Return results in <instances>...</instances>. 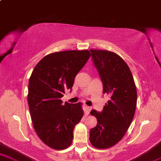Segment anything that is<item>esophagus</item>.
<instances>
[{"label": "esophagus", "instance_id": "obj_1", "mask_svg": "<svg viewBox=\"0 0 161 161\" xmlns=\"http://www.w3.org/2000/svg\"><path fill=\"white\" fill-rule=\"evenodd\" d=\"M91 107L87 106V105L85 106V112H86L87 114H88L90 113V112H91Z\"/></svg>", "mask_w": 161, "mask_h": 161}]
</instances>
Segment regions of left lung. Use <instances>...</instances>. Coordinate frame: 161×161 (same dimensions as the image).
I'll list each match as a JSON object with an SVG mask.
<instances>
[{
    "instance_id": "1",
    "label": "left lung",
    "mask_w": 161,
    "mask_h": 161,
    "mask_svg": "<svg viewBox=\"0 0 161 161\" xmlns=\"http://www.w3.org/2000/svg\"><path fill=\"white\" fill-rule=\"evenodd\" d=\"M91 52L103 84V93L110 97L101 113L91 112L97 124L90 131V142L96 148H109L122 139L133 120L136 87L130 69L119 55L108 50Z\"/></svg>"
}]
</instances>
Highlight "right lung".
Returning a JSON list of instances; mask_svg holds the SVG:
<instances>
[{"mask_svg": "<svg viewBox=\"0 0 161 161\" xmlns=\"http://www.w3.org/2000/svg\"><path fill=\"white\" fill-rule=\"evenodd\" d=\"M91 56L88 50H70L45 56L36 65L28 86L27 101L34 129L42 142L64 150L73 142V129L83 116L82 103L62 104L77 73Z\"/></svg>", "mask_w": 161, "mask_h": 161, "instance_id": "obj_1", "label": "right lung"}]
</instances>
